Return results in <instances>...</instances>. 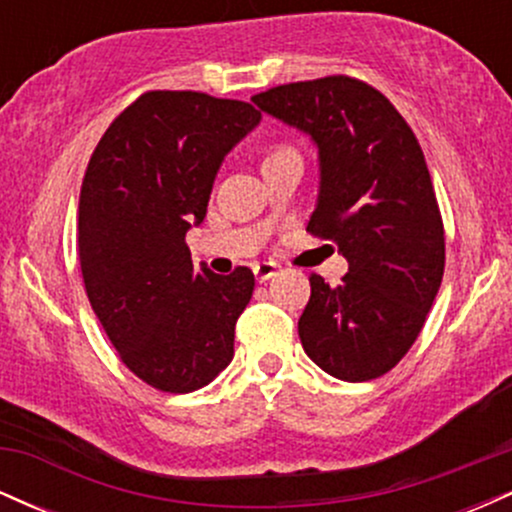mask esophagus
I'll use <instances>...</instances> for the list:
<instances>
[{
	"instance_id": "1",
	"label": "esophagus",
	"mask_w": 512,
	"mask_h": 512,
	"mask_svg": "<svg viewBox=\"0 0 512 512\" xmlns=\"http://www.w3.org/2000/svg\"><path fill=\"white\" fill-rule=\"evenodd\" d=\"M252 272H255V279L260 281V284H264V281H269L272 276L279 272V264L276 262H260L252 267Z\"/></svg>"
}]
</instances>
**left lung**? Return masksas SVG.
Wrapping results in <instances>:
<instances>
[{"mask_svg":"<svg viewBox=\"0 0 512 512\" xmlns=\"http://www.w3.org/2000/svg\"><path fill=\"white\" fill-rule=\"evenodd\" d=\"M252 103L315 144L308 231L349 262L339 286L310 276L298 320L305 354L346 383L380 378L416 342L443 281V221L424 151L395 105L351 76L276 86Z\"/></svg>","mask_w":512,"mask_h":512,"instance_id":"8db88e82","label":"left lung"}]
</instances>
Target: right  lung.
<instances>
[{"mask_svg":"<svg viewBox=\"0 0 512 512\" xmlns=\"http://www.w3.org/2000/svg\"><path fill=\"white\" fill-rule=\"evenodd\" d=\"M260 120L243 101L151 91L115 117L88 161L79 197L88 301L122 363L156 390H199L233 358L255 274L195 267L185 236L207 216L223 158Z\"/></svg>","mask_w":512,"mask_h":512,"instance_id":"right-lung-1","label":"right lung"}]
</instances>
